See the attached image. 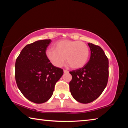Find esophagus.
Returning <instances> with one entry per match:
<instances>
[{"mask_svg":"<svg viewBox=\"0 0 128 128\" xmlns=\"http://www.w3.org/2000/svg\"><path fill=\"white\" fill-rule=\"evenodd\" d=\"M64 74H66V73H69V71L66 70H64Z\"/></svg>","mask_w":128,"mask_h":128,"instance_id":"esophagus-1","label":"esophagus"}]
</instances>
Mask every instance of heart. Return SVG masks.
Masks as SVG:
<instances>
[{"label":"heart","instance_id":"obj_1","mask_svg":"<svg viewBox=\"0 0 128 128\" xmlns=\"http://www.w3.org/2000/svg\"><path fill=\"white\" fill-rule=\"evenodd\" d=\"M53 49L47 50L46 55L52 64L61 67L66 62L72 69H80L85 66L90 51L85 43L81 41L60 40L54 43Z\"/></svg>","mask_w":128,"mask_h":128}]
</instances>
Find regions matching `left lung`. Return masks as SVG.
Masks as SVG:
<instances>
[{
  "instance_id": "obj_1",
  "label": "left lung",
  "mask_w": 128,
  "mask_h": 128,
  "mask_svg": "<svg viewBox=\"0 0 128 128\" xmlns=\"http://www.w3.org/2000/svg\"><path fill=\"white\" fill-rule=\"evenodd\" d=\"M91 55L83 68L69 73L71 94L81 103L92 102L100 96L107 86L108 79V59L100 47L88 43Z\"/></svg>"
}]
</instances>
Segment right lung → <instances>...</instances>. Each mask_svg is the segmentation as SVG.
I'll return each instance as SVG.
<instances>
[{"mask_svg":"<svg viewBox=\"0 0 128 128\" xmlns=\"http://www.w3.org/2000/svg\"><path fill=\"white\" fill-rule=\"evenodd\" d=\"M50 40L27 44L17 58L15 78L21 93L35 103L47 102L53 94L56 82L63 74L62 69L54 66L46 55Z\"/></svg>","mask_w":128,"mask_h":128,"instance_id":"1","label":"right lung"}]
</instances>
